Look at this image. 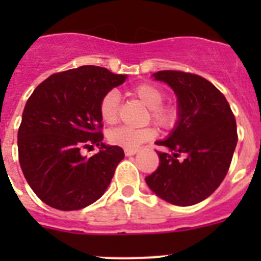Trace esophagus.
I'll return each instance as SVG.
<instances>
[{
  "label": "esophagus",
  "instance_id": "obj_1",
  "mask_svg": "<svg viewBox=\"0 0 261 261\" xmlns=\"http://www.w3.org/2000/svg\"><path fill=\"white\" fill-rule=\"evenodd\" d=\"M125 155H135L136 153H137V149H125Z\"/></svg>",
  "mask_w": 261,
  "mask_h": 261
}]
</instances>
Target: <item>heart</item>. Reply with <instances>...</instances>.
<instances>
[{"instance_id":"1","label":"heart","mask_w":261,"mask_h":261,"mask_svg":"<svg viewBox=\"0 0 261 261\" xmlns=\"http://www.w3.org/2000/svg\"><path fill=\"white\" fill-rule=\"evenodd\" d=\"M130 93L149 108L147 120L151 119V121L165 130H171L177 125L180 120V107L177 103L163 102L166 91L162 87L150 82H142L133 87ZM119 103L120 96L116 90H110L102 96L99 102V115L103 123L108 125H114L116 123L119 119ZM155 135L156 130L153 126L137 129L117 126L107 133V138L112 145L124 149H136L144 142L150 141Z\"/></svg>"}]
</instances>
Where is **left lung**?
Returning <instances> with one entry per match:
<instances>
[{
	"label": "left lung",
	"instance_id": "obj_1",
	"mask_svg": "<svg viewBox=\"0 0 261 261\" xmlns=\"http://www.w3.org/2000/svg\"><path fill=\"white\" fill-rule=\"evenodd\" d=\"M177 96L180 120L156 151L159 166L145 177L159 196L179 206L202 201L220 187L238 142L237 121L223 94L204 77L180 70L154 73ZM180 155L184 160H179Z\"/></svg>",
	"mask_w": 261,
	"mask_h": 261
}]
</instances>
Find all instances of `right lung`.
I'll return each instance as SVG.
<instances>
[{"label": "right lung", "instance_id": "obj_1", "mask_svg": "<svg viewBox=\"0 0 261 261\" xmlns=\"http://www.w3.org/2000/svg\"><path fill=\"white\" fill-rule=\"evenodd\" d=\"M126 75L84 65L43 81L23 110L18 129L20 168L39 199L59 211H78L105 193L124 151L103 144L99 102ZM99 146L93 157L82 148Z\"/></svg>", "mask_w": 261, "mask_h": 261}]
</instances>
